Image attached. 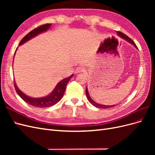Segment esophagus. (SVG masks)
I'll return each instance as SVG.
<instances>
[{
    "label": "esophagus",
    "instance_id": "esophagus-1",
    "mask_svg": "<svg viewBox=\"0 0 155 155\" xmlns=\"http://www.w3.org/2000/svg\"><path fill=\"white\" fill-rule=\"evenodd\" d=\"M84 70H84V68L83 67H76V68L75 69L74 73L75 74H79V73H80V72H83Z\"/></svg>",
    "mask_w": 155,
    "mask_h": 155
}]
</instances>
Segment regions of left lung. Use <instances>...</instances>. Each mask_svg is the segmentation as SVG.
Listing matches in <instances>:
<instances>
[{
  "mask_svg": "<svg viewBox=\"0 0 155 155\" xmlns=\"http://www.w3.org/2000/svg\"><path fill=\"white\" fill-rule=\"evenodd\" d=\"M116 33H117V35H118L119 37H120L121 38H122V39H124V40H125L126 41L129 42V43L130 44L133 45L136 48L138 49L137 45H136V44L134 43V42L132 39H130L128 36H127L126 35H125L124 34H123V33L121 32V31H116ZM86 95H87V99H88V100L89 101V102H90L92 105H94V106L97 107V108H100V109H109V108L113 107H114L115 105H101V104H97V103L95 102L94 101L92 100V99L90 95H89V93H88V91L87 87V88H86Z\"/></svg>",
  "mask_w": 155,
  "mask_h": 155,
  "instance_id": "8db88e82",
  "label": "left lung"
}]
</instances>
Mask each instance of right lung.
<instances>
[{
	"label": "right lung",
	"mask_w": 155,
	"mask_h": 155,
	"mask_svg": "<svg viewBox=\"0 0 155 155\" xmlns=\"http://www.w3.org/2000/svg\"><path fill=\"white\" fill-rule=\"evenodd\" d=\"M51 26V24H46L37 28L34 30H33L32 31L29 32L26 36L23 37L18 45L21 46L25 43L28 41L34 38L35 36L41 34V33L46 31L50 29ZM15 54H14V56H15ZM72 76H74V74H72L70 76L62 79L61 81H60L57 85H56L55 87L54 88V90L51 91V93H50L48 95L42 97H32L27 96L18 88L15 81H14V86H15V91L18 94V96H19L25 102H26L27 104L36 107L45 108L54 105L61 100V98L63 96V94L64 93L65 89H66L67 83L69 82L70 79L72 78Z\"/></svg>",
	"instance_id": "obj_1"
}]
</instances>
